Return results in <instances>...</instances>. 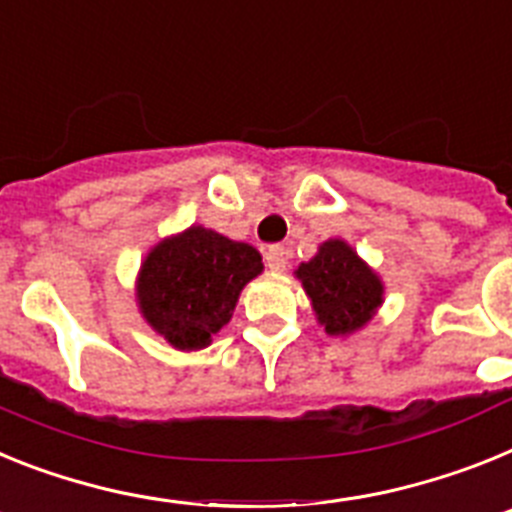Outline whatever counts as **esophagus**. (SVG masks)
<instances>
[{
  "label": "esophagus",
  "instance_id": "1",
  "mask_svg": "<svg viewBox=\"0 0 512 512\" xmlns=\"http://www.w3.org/2000/svg\"><path fill=\"white\" fill-rule=\"evenodd\" d=\"M265 262H268L270 270L281 273V270H286L288 265V250L286 247H281V244H270L268 250H265Z\"/></svg>",
  "mask_w": 512,
  "mask_h": 512
}]
</instances>
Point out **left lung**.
Wrapping results in <instances>:
<instances>
[{"label": "left lung", "mask_w": 512, "mask_h": 512, "mask_svg": "<svg viewBox=\"0 0 512 512\" xmlns=\"http://www.w3.org/2000/svg\"><path fill=\"white\" fill-rule=\"evenodd\" d=\"M296 275L330 335H348L363 327L379 309L384 293L381 281L366 268V262L340 239L324 242Z\"/></svg>", "instance_id": "1"}]
</instances>
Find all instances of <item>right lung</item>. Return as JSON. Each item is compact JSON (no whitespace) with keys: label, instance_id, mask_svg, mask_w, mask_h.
Instances as JSON below:
<instances>
[{"label":"right lung","instance_id":"obj_1","mask_svg":"<svg viewBox=\"0 0 512 512\" xmlns=\"http://www.w3.org/2000/svg\"><path fill=\"white\" fill-rule=\"evenodd\" d=\"M262 270L255 247L190 226L164 239L141 265L139 304L146 322L180 350L206 348L231 319L239 291Z\"/></svg>","mask_w":512,"mask_h":512}]
</instances>
